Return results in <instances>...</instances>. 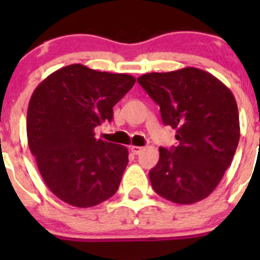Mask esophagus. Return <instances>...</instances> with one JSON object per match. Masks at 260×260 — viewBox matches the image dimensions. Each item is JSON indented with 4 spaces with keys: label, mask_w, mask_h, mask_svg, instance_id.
<instances>
[{
    "label": "esophagus",
    "mask_w": 260,
    "mask_h": 260,
    "mask_svg": "<svg viewBox=\"0 0 260 260\" xmlns=\"http://www.w3.org/2000/svg\"><path fill=\"white\" fill-rule=\"evenodd\" d=\"M143 147H140V146H131V151H132L133 154H140L141 152H142Z\"/></svg>",
    "instance_id": "34e87169"
}]
</instances>
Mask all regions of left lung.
<instances>
[{"label":"left lung","mask_w":260,"mask_h":260,"mask_svg":"<svg viewBox=\"0 0 260 260\" xmlns=\"http://www.w3.org/2000/svg\"><path fill=\"white\" fill-rule=\"evenodd\" d=\"M159 106L162 122L176 129L179 145L159 147L149 171L153 190L162 198L190 205L216 188L237 151L239 114L234 95L205 70L183 68L148 73L137 79Z\"/></svg>","instance_id":"8db88e82"}]
</instances>
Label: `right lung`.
I'll return each instance as SVG.
<instances>
[{
  "instance_id": "add662e5",
  "label": "right lung",
  "mask_w": 260,
  "mask_h": 260,
  "mask_svg": "<svg viewBox=\"0 0 260 260\" xmlns=\"http://www.w3.org/2000/svg\"><path fill=\"white\" fill-rule=\"evenodd\" d=\"M129 74L72 64L36 86L27 109V141L46 186L64 203L91 208L117 192L127 147L96 140L94 128L135 85Z\"/></svg>"
}]
</instances>
